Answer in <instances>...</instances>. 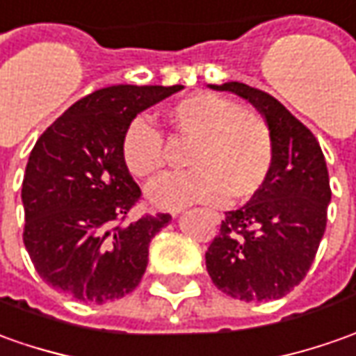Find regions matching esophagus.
<instances>
[{
	"mask_svg": "<svg viewBox=\"0 0 356 356\" xmlns=\"http://www.w3.org/2000/svg\"><path fill=\"white\" fill-rule=\"evenodd\" d=\"M176 213H178V211H174V216H176Z\"/></svg>",
	"mask_w": 356,
	"mask_h": 356,
	"instance_id": "obj_1",
	"label": "esophagus"
}]
</instances>
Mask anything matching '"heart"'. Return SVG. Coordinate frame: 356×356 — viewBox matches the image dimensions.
Wrapping results in <instances>:
<instances>
[{
  "mask_svg": "<svg viewBox=\"0 0 356 356\" xmlns=\"http://www.w3.org/2000/svg\"><path fill=\"white\" fill-rule=\"evenodd\" d=\"M176 135L192 139L188 172L166 174L147 188L152 206L180 209L257 194L273 168L268 125L257 113L211 92H195L168 109ZM121 161L135 178H152L164 166V139L145 117H135L121 137Z\"/></svg>",
  "mask_w": 356,
  "mask_h": 356,
  "instance_id": "b5f03b06",
  "label": "heart"
}]
</instances>
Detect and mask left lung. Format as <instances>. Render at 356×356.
Returning <instances> with one entry per match:
<instances>
[{
  "label": "left lung",
  "mask_w": 356,
  "mask_h": 356,
  "mask_svg": "<svg viewBox=\"0 0 356 356\" xmlns=\"http://www.w3.org/2000/svg\"><path fill=\"white\" fill-rule=\"evenodd\" d=\"M257 107L270 129L274 159L262 188L235 211H225L206 266L221 292L243 302H270L306 278L327 225L331 202L325 156L314 133L262 90L227 82Z\"/></svg>",
  "instance_id": "1"
}]
</instances>
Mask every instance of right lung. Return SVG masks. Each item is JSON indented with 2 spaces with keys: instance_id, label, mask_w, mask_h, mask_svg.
Segmentation results:
<instances>
[{
  "instance_id": "1",
  "label": "right lung",
  "mask_w": 356,
  "mask_h": 356,
  "mask_svg": "<svg viewBox=\"0 0 356 356\" xmlns=\"http://www.w3.org/2000/svg\"><path fill=\"white\" fill-rule=\"evenodd\" d=\"M184 86H111L86 95L50 125L29 154L21 200L23 243L44 282L104 304L139 286L149 243L168 213L119 225L140 200L121 161V137L147 107Z\"/></svg>"
}]
</instances>
